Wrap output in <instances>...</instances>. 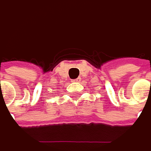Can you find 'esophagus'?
Here are the masks:
<instances>
[{"label": "esophagus", "mask_w": 151, "mask_h": 151, "mask_svg": "<svg viewBox=\"0 0 151 151\" xmlns=\"http://www.w3.org/2000/svg\"><path fill=\"white\" fill-rule=\"evenodd\" d=\"M72 82H74V83H76V82H80L81 81V78L78 77V78H76V79H74L71 81Z\"/></svg>", "instance_id": "1"}]
</instances>
